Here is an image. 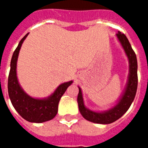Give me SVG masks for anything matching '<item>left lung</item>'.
<instances>
[{
  "label": "left lung",
  "instance_id": "obj_1",
  "mask_svg": "<svg viewBox=\"0 0 148 148\" xmlns=\"http://www.w3.org/2000/svg\"><path fill=\"white\" fill-rule=\"evenodd\" d=\"M116 36L124 49L129 63V74L127 84L122 95L118 100L117 103L112 108L106 111L97 112L91 110L85 106L82 89L78 86L79 92L77 95V103L80 113L86 120L96 124H108L117 121L129 109L136 93L138 85L136 55L124 34L118 32Z\"/></svg>",
  "mask_w": 148,
  "mask_h": 148
}]
</instances>
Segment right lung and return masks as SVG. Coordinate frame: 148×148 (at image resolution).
Wrapping results in <instances>:
<instances>
[{"label":"right lung","instance_id":"obj_1","mask_svg":"<svg viewBox=\"0 0 148 148\" xmlns=\"http://www.w3.org/2000/svg\"><path fill=\"white\" fill-rule=\"evenodd\" d=\"M28 33L21 39L13 52L8 79V96L15 109L24 120L32 123H42L52 120L58 112V102L73 81L60 84L54 93L45 98H34L24 92L18 82L16 65L22 43Z\"/></svg>","mask_w":148,"mask_h":148}]
</instances>
